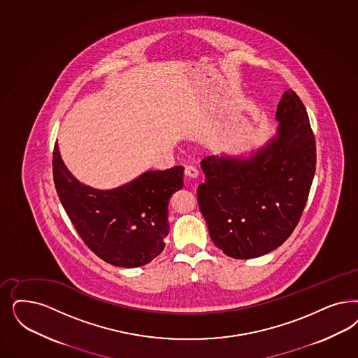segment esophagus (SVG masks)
Wrapping results in <instances>:
<instances>
[{"label":"esophagus","mask_w":358,"mask_h":358,"mask_svg":"<svg viewBox=\"0 0 358 358\" xmlns=\"http://www.w3.org/2000/svg\"><path fill=\"white\" fill-rule=\"evenodd\" d=\"M185 174L187 177H190V178H197L199 172H198V169L196 166H193V165H186Z\"/></svg>","instance_id":"esophagus-1"}]
</instances>
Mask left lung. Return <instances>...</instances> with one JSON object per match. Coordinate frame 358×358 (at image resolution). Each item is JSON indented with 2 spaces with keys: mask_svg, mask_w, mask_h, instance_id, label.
<instances>
[{
  "mask_svg": "<svg viewBox=\"0 0 358 358\" xmlns=\"http://www.w3.org/2000/svg\"><path fill=\"white\" fill-rule=\"evenodd\" d=\"M276 132L259 148L201 161L199 210L227 257L251 259L282 246L295 230L316 169L308 113L292 90L278 104Z\"/></svg>",
  "mask_w": 358,
  "mask_h": 358,
  "instance_id": "8db88e82",
  "label": "left lung"
}]
</instances>
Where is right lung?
Listing matches in <instances>:
<instances>
[{
  "label": "right lung",
  "mask_w": 358,
  "mask_h": 358,
  "mask_svg": "<svg viewBox=\"0 0 358 358\" xmlns=\"http://www.w3.org/2000/svg\"><path fill=\"white\" fill-rule=\"evenodd\" d=\"M52 172L75 230L100 259L135 268L160 255L169 234V199L184 186V166L147 171L117 187L95 189L75 178L55 143Z\"/></svg>",
  "instance_id": "add662e5"
}]
</instances>
